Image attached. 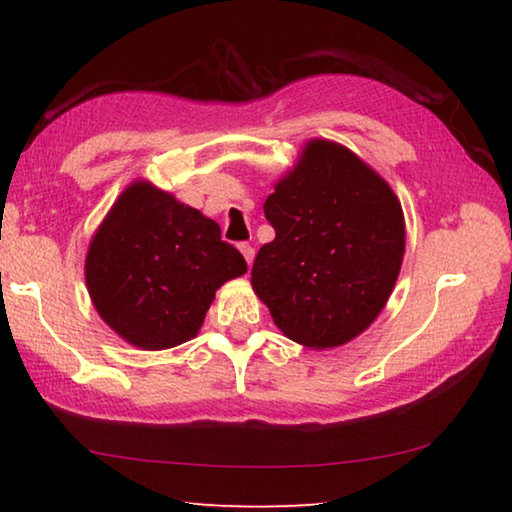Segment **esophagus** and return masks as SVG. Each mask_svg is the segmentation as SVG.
I'll return each mask as SVG.
<instances>
[{
  "mask_svg": "<svg viewBox=\"0 0 512 512\" xmlns=\"http://www.w3.org/2000/svg\"><path fill=\"white\" fill-rule=\"evenodd\" d=\"M239 250H241V255H244L246 264H248V266L253 264V259H255V248L250 246V244H239Z\"/></svg>",
  "mask_w": 512,
  "mask_h": 512,
  "instance_id": "1",
  "label": "esophagus"
}]
</instances>
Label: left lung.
Listing matches in <instances>:
<instances>
[{"instance_id": "obj_1", "label": "left lung", "mask_w": 512, "mask_h": 512, "mask_svg": "<svg viewBox=\"0 0 512 512\" xmlns=\"http://www.w3.org/2000/svg\"><path fill=\"white\" fill-rule=\"evenodd\" d=\"M275 228L250 282L277 327L313 349L345 345L383 311L405 253L403 208L347 147L311 141L264 203Z\"/></svg>"}]
</instances>
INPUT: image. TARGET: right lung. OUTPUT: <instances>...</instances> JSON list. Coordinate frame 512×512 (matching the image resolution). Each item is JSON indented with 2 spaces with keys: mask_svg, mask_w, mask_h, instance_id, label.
I'll list each match as a JSON object with an SVG mask.
<instances>
[{
  "mask_svg": "<svg viewBox=\"0 0 512 512\" xmlns=\"http://www.w3.org/2000/svg\"><path fill=\"white\" fill-rule=\"evenodd\" d=\"M246 271L215 221L145 181L120 194L85 264L100 318L152 351L197 336L217 288Z\"/></svg>",
  "mask_w": 512,
  "mask_h": 512,
  "instance_id": "1",
  "label": "right lung"
}]
</instances>
